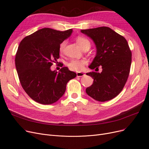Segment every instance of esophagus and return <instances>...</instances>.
<instances>
[{
    "label": "esophagus",
    "mask_w": 149,
    "mask_h": 149,
    "mask_svg": "<svg viewBox=\"0 0 149 149\" xmlns=\"http://www.w3.org/2000/svg\"><path fill=\"white\" fill-rule=\"evenodd\" d=\"M76 75H77V77H82V76H84L85 75V74L84 73L79 72V73H77Z\"/></svg>",
    "instance_id": "1"
}]
</instances>
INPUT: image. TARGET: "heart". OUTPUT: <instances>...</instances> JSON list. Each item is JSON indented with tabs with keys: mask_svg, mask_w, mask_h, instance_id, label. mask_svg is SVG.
Instances as JSON below:
<instances>
[{
	"mask_svg": "<svg viewBox=\"0 0 149 149\" xmlns=\"http://www.w3.org/2000/svg\"><path fill=\"white\" fill-rule=\"evenodd\" d=\"M76 42L78 44V45L82 48L84 47H86L87 46H90V42L87 39V38L82 37V36H79L76 38ZM67 44L66 40H64L62 42L59 47V50L60 53H62L64 50V48L65 47ZM87 63V62L85 60H76V59H73L72 61H70L68 63L67 65L72 70H74L77 71V72H79V71H81L83 69L84 66L86 65Z\"/></svg>",
	"mask_w": 149,
	"mask_h": 149,
	"instance_id": "heart-1",
	"label": "heart"
}]
</instances>
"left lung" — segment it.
<instances>
[{
	"label": "left lung",
	"instance_id": "obj_1",
	"mask_svg": "<svg viewBox=\"0 0 149 149\" xmlns=\"http://www.w3.org/2000/svg\"><path fill=\"white\" fill-rule=\"evenodd\" d=\"M81 31L93 39L97 49L96 57L89 68L98 69L101 66L102 68L101 73H86L94 79L93 84L86 88V93L97 101L111 100L121 93L128 79L132 63L129 44L123 36L109 27Z\"/></svg>",
	"mask_w": 149,
	"mask_h": 149
}]
</instances>
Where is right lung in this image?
Listing matches in <instances>:
<instances>
[{
    "mask_svg": "<svg viewBox=\"0 0 149 149\" xmlns=\"http://www.w3.org/2000/svg\"><path fill=\"white\" fill-rule=\"evenodd\" d=\"M72 31L44 28L20 42L15 58L19 79L26 94L38 103L48 105L58 101L64 94L67 82L76 76L66 67L59 72L50 69L59 58L61 43Z\"/></svg>",
    "mask_w": 149,
    "mask_h": 149,
    "instance_id": "add662e5",
    "label": "right lung"
}]
</instances>
